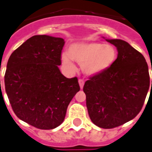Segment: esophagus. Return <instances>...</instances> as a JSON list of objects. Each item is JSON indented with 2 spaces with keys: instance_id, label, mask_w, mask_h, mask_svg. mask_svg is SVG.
<instances>
[{
  "instance_id": "obj_1",
  "label": "esophagus",
  "mask_w": 152,
  "mask_h": 152,
  "mask_svg": "<svg viewBox=\"0 0 152 152\" xmlns=\"http://www.w3.org/2000/svg\"><path fill=\"white\" fill-rule=\"evenodd\" d=\"M79 85H80V88H83V87H84V85H85V81H84V80H82V79L79 80Z\"/></svg>"
}]
</instances>
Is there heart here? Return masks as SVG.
<instances>
[{"instance_id": "b5f03b06", "label": "heart", "mask_w": 152, "mask_h": 152, "mask_svg": "<svg viewBox=\"0 0 152 152\" xmlns=\"http://www.w3.org/2000/svg\"><path fill=\"white\" fill-rule=\"evenodd\" d=\"M117 56V49L113 45L84 42L71 45L69 55L63 54L62 61L67 67L74 69V59L82 65V70L86 75L95 76L110 68L116 60Z\"/></svg>"}]
</instances>
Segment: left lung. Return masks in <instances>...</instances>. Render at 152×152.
<instances>
[{
	"instance_id": "left-lung-1",
	"label": "left lung",
	"mask_w": 152,
	"mask_h": 152,
	"mask_svg": "<svg viewBox=\"0 0 152 152\" xmlns=\"http://www.w3.org/2000/svg\"><path fill=\"white\" fill-rule=\"evenodd\" d=\"M106 41L117 48L116 60L107 70L89 77L83 90L91 121L99 127L112 129L134 118L142 110L150 76L140 52L121 39Z\"/></svg>"
}]
</instances>
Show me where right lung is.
I'll list each match as a JSON object with an SVG mask.
<instances>
[{
	"mask_svg": "<svg viewBox=\"0 0 152 152\" xmlns=\"http://www.w3.org/2000/svg\"><path fill=\"white\" fill-rule=\"evenodd\" d=\"M64 42L61 38L34 35L8 60L4 86L13 112L41 130L64 122L68 104L80 91L78 79L65 77L59 68Z\"/></svg>",
	"mask_w": 152,
	"mask_h": 152,
	"instance_id": "obj_1",
	"label": "right lung"
}]
</instances>
